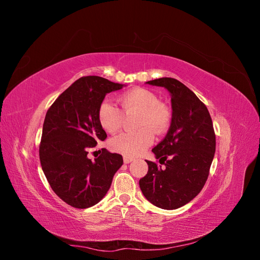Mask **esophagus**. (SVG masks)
<instances>
[{"label": "esophagus", "mask_w": 260, "mask_h": 260, "mask_svg": "<svg viewBox=\"0 0 260 260\" xmlns=\"http://www.w3.org/2000/svg\"><path fill=\"white\" fill-rule=\"evenodd\" d=\"M133 160H135V158H132V157H128V156H124L123 157V162L124 164H129V162H131Z\"/></svg>", "instance_id": "esophagus-1"}]
</instances>
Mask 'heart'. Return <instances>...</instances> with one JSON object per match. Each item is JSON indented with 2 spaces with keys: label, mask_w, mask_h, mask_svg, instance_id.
Listing matches in <instances>:
<instances>
[{
  "label": "heart",
  "mask_w": 260,
  "mask_h": 260,
  "mask_svg": "<svg viewBox=\"0 0 260 260\" xmlns=\"http://www.w3.org/2000/svg\"><path fill=\"white\" fill-rule=\"evenodd\" d=\"M119 111L111 102L104 101L99 107L98 119L107 133H115L121 128L123 115L138 114L135 132H124L109 142L112 151L125 156H138L153 143L154 136L161 135L169 127L171 113L169 108L158 102L152 91L135 88L124 92L118 99Z\"/></svg>",
  "instance_id": "heart-1"
}]
</instances>
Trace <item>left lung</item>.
Returning <instances> with one entry per match:
<instances>
[{
  "mask_svg": "<svg viewBox=\"0 0 260 260\" xmlns=\"http://www.w3.org/2000/svg\"><path fill=\"white\" fill-rule=\"evenodd\" d=\"M146 83L170 93L172 117L166 137L152 149L165 167L146 160L148 171L139 184L153 205L177 209L205 185L216 151L215 131L207 107L183 83L167 77Z\"/></svg>",
  "mask_w": 260,
  "mask_h": 260,
  "instance_id": "1",
  "label": "left lung"
}]
</instances>
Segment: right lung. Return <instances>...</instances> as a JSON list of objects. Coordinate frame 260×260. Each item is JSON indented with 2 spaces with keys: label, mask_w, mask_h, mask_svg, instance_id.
I'll return each instance as SVG.
<instances>
[{
  "label": "right lung",
  "mask_w": 260,
  "mask_h": 260,
  "mask_svg": "<svg viewBox=\"0 0 260 260\" xmlns=\"http://www.w3.org/2000/svg\"><path fill=\"white\" fill-rule=\"evenodd\" d=\"M99 76L82 77L62 92L45 115L39 155L52 190L75 208L98 204L111 187L122 156L105 148L88 158L89 148L106 139L98 111L107 93L122 89Z\"/></svg>",
  "instance_id": "right-lung-1"
}]
</instances>
